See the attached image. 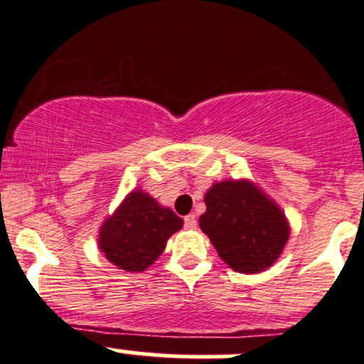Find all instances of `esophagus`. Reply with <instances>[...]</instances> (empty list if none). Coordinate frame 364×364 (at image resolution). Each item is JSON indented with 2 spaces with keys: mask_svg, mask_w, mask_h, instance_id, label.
<instances>
[{
  "mask_svg": "<svg viewBox=\"0 0 364 364\" xmlns=\"http://www.w3.org/2000/svg\"><path fill=\"white\" fill-rule=\"evenodd\" d=\"M185 227L186 229H196L197 227V218H196V215H186L185 216Z\"/></svg>",
  "mask_w": 364,
  "mask_h": 364,
  "instance_id": "34e87169",
  "label": "esophagus"
}]
</instances>
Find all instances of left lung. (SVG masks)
I'll return each instance as SVG.
<instances>
[{
	"label": "left lung",
	"mask_w": 364,
	"mask_h": 364,
	"mask_svg": "<svg viewBox=\"0 0 364 364\" xmlns=\"http://www.w3.org/2000/svg\"><path fill=\"white\" fill-rule=\"evenodd\" d=\"M204 203L200 229L234 271L259 273L278 259L289 240L287 220L252 183H216Z\"/></svg>",
	"instance_id": "8db88e82"
}]
</instances>
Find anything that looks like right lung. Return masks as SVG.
Returning <instances> with one entry per match:
<instances>
[{
	"label": "right lung",
	"mask_w": 364,
	"mask_h": 364,
	"mask_svg": "<svg viewBox=\"0 0 364 364\" xmlns=\"http://www.w3.org/2000/svg\"><path fill=\"white\" fill-rule=\"evenodd\" d=\"M183 227V220L161 208L148 193L132 192L102 225L100 250L124 271H144L164 252L167 240Z\"/></svg>",
	"instance_id": "add662e5"
}]
</instances>
